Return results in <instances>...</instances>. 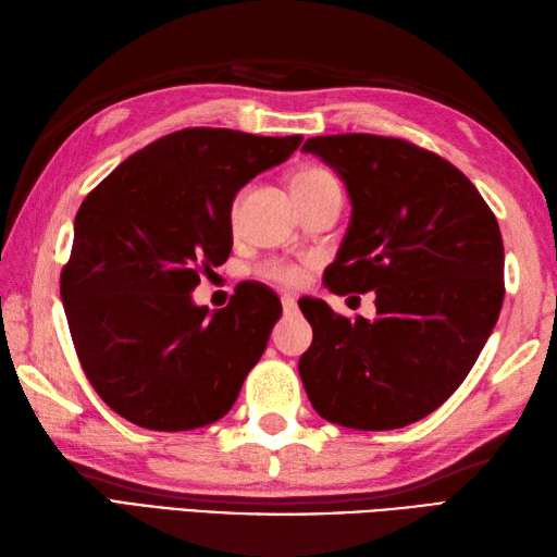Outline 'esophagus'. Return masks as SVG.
I'll return each instance as SVG.
<instances>
[{"mask_svg": "<svg viewBox=\"0 0 557 557\" xmlns=\"http://www.w3.org/2000/svg\"><path fill=\"white\" fill-rule=\"evenodd\" d=\"M282 311L297 313V299H294L292 294H285V297H282Z\"/></svg>", "mask_w": 557, "mask_h": 557, "instance_id": "obj_1", "label": "esophagus"}]
</instances>
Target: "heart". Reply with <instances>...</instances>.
Returning a JSON list of instances; mask_svg holds the SVG:
<instances>
[{"mask_svg":"<svg viewBox=\"0 0 557 557\" xmlns=\"http://www.w3.org/2000/svg\"><path fill=\"white\" fill-rule=\"evenodd\" d=\"M335 180L333 174H327L325 170H304L297 176H294V188H304V186H313V184H323ZM268 275L277 282H285V285H297L301 280V270L297 265L289 263H270L265 268Z\"/></svg>","mask_w":557,"mask_h":557,"instance_id":"obj_1","label":"heart"}]
</instances>
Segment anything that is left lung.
I'll use <instances>...</instances> for the list:
<instances>
[{
    "label": "left lung",
    "instance_id": "1",
    "mask_svg": "<svg viewBox=\"0 0 557 557\" xmlns=\"http://www.w3.org/2000/svg\"><path fill=\"white\" fill-rule=\"evenodd\" d=\"M347 186L351 218L330 292H375L377 318L299 299L313 327L299 375L323 419L393 431L429 417L465 381L498 323L505 251L476 186L435 152L399 138H309Z\"/></svg>",
    "mask_w": 557,
    "mask_h": 557
}]
</instances>
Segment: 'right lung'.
<instances>
[{
  "label": "right lung",
  "instance_id": "add662e5",
  "mask_svg": "<svg viewBox=\"0 0 557 557\" xmlns=\"http://www.w3.org/2000/svg\"><path fill=\"white\" fill-rule=\"evenodd\" d=\"M301 140L184 128L134 152L81 203L59 292L83 371L126 421L191 431L239 397L280 299L244 282L210 313L191 292L232 251L236 194Z\"/></svg>",
  "mask_w": 557,
  "mask_h": 557
}]
</instances>
